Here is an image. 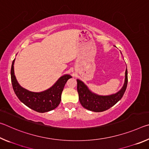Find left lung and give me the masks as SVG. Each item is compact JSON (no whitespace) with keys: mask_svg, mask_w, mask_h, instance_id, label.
Returning a JSON list of instances; mask_svg holds the SVG:
<instances>
[{"mask_svg":"<svg viewBox=\"0 0 149 149\" xmlns=\"http://www.w3.org/2000/svg\"><path fill=\"white\" fill-rule=\"evenodd\" d=\"M77 89L79 100L83 107L93 112H100L109 109L122 99L127 85V70L125 73V81L123 86L119 91L110 95L102 96L91 91L84 82L77 79Z\"/></svg>","mask_w":149,"mask_h":149,"instance_id":"8db88e82","label":"left lung"}]
</instances>
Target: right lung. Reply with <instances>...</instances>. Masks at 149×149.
<instances>
[{
  "label": "right lung",
  "mask_w": 149,
  "mask_h": 149,
  "mask_svg": "<svg viewBox=\"0 0 149 149\" xmlns=\"http://www.w3.org/2000/svg\"><path fill=\"white\" fill-rule=\"evenodd\" d=\"M11 67V81L15 94L20 101L27 107L36 112L43 113L54 110L61 101V95L67 81L72 76L65 74L60 77L57 81L49 89L42 92H32L22 87L17 82L14 75V64Z\"/></svg>",
  "instance_id": "obj_1"
}]
</instances>
